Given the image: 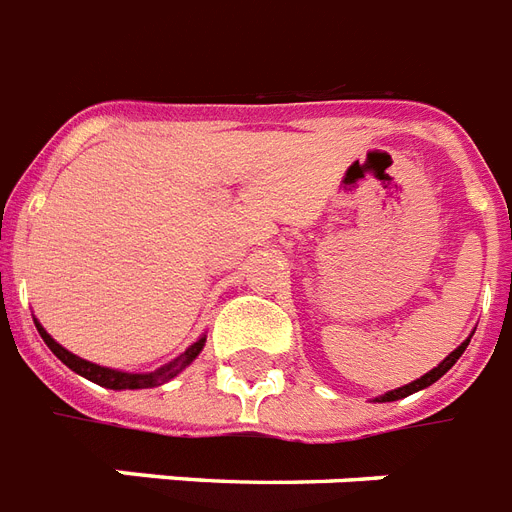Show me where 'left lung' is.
Wrapping results in <instances>:
<instances>
[{"mask_svg":"<svg viewBox=\"0 0 512 512\" xmlns=\"http://www.w3.org/2000/svg\"><path fill=\"white\" fill-rule=\"evenodd\" d=\"M468 343H470V338H465V341L460 343V346H457V349L452 351V354H449V357L444 359V362H441L439 367H433L431 372H425V375H420L418 380H412V383H407V386L394 388V391H388V394L378 396L375 402H396V399H404V396L415 394V391H423V388H428V386H431V383H436V380H439L441 375H444V372L452 370V365H455L457 359L463 357V351L468 349Z\"/></svg>","mask_w":512,"mask_h":512,"instance_id":"1","label":"left lung"}]
</instances>
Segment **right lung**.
Wrapping results in <instances>:
<instances>
[{
  "label": "right lung",
  "mask_w": 512,
  "mask_h": 512,
  "mask_svg": "<svg viewBox=\"0 0 512 512\" xmlns=\"http://www.w3.org/2000/svg\"><path fill=\"white\" fill-rule=\"evenodd\" d=\"M36 330H39V335L44 338V343H47L49 349H52V354H55V357L60 359L65 367H71L73 372H79L81 378L92 380V383H97V386L113 388V391H124V388L163 386V383H169L171 378H177L179 372L185 370L192 359L198 357L200 351H203V346H206V335H203V338H198V341L192 343L185 354H179L177 359H171L169 365L158 367V370H153V372H121V370H110V367L94 365V362H87V359H81V357H76V354H71V351L63 349V346H60V343H57L55 338H52V335H49L42 325H39V322H36Z\"/></svg>",
  "instance_id": "1"
}]
</instances>
